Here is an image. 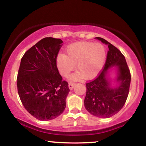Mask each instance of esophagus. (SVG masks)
<instances>
[{"label": "esophagus", "mask_w": 146, "mask_h": 146, "mask_svg": "<svg viewBox=\"0 0 146 146\" xmlns=\"http://www.w3.org/2000/svg\"><path fill=\"white\" fill-rule=\"evenodd\" d=\"M75 85V83L70 82L69 84H68V88H69L71 90H72L73 88V87H74Z\"/></svg>", "instance_id": "esophagus-1"}]
</instances>
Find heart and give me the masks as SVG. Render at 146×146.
Wrapping results in <instances>:
<instances>
[{"mask_svg":"<svg viewBox=\"0 0 146 146\" xmlns=\"http://www.w3.org/2000/svg\"><path fill=\"white\" fill-rule=\"evenodd\" d=\"M106 58V48L102 43L78 42L66 48V55H58L56 65L60 73L64 78L69 76L75 65L78 71L72 75L71 80L93 79L100 74Z\"/></svg>","mask_w":146,"mask_h":146,"instance_id":"1","label":"heart"}]
</instances>
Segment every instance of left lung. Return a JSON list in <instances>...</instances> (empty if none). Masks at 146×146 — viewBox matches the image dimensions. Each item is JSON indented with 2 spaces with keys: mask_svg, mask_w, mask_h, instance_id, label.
<instances>
[{
  "mask_svg": "<svg viewBox=\"0 0 146 146\" xmlns=\"http://www.w3.org/2000/svg\"><path fill=\"white\" fill-rule=\"evenodd\" d=\"M96 38L108 45V51L106 62L100 74L86 84L84 106L94 116L108 118L117 114L124 106L129 93L131 75L121 52L104 38ZM113 66H118L117 81L120 82V86L115 89L110 88L105 77L108 68Z\"/></svg>",
  "mask_w": 146,
  "mask_h": 146,
  "instance_id": "obj_1",
  "label": "left lung"
}]
</instances>
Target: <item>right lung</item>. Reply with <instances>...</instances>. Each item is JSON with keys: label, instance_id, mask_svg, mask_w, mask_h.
I'll return each mask as SVG.
<instances>
[{"label": "right lung", "instance_id": "obj_1", "mask_svg": "<svg viewBox=\"0 0 146 146\" xmlns=\"http://www.w3.org/2000/svg\"><path fill=\"white\" fill-rule=\"evenodd\" d=\"M63 41L42 39L25 53L17 76V88L25 108L41 121L53 119L66 108L68 84L60 75L56 58Z\"/></svg>", "mask_w": 146, "mask_h": 146}]
</instances>
